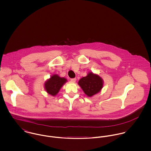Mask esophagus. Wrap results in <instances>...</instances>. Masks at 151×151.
I'll use <instances>...</instances> for the list:
<instances>
[{
	"label": "esophagus",
	"instance_id": "esophagus-1",
	"mask_svg": "<svg viewBox=\"0 0 151 151\" xmlns=\"http://www.w3.org/2000/svg\"><path fill=\"white\" fill-rule=\"evenodd\" d=\"M76 80H77V79H76V78H71V81L72 82H73V83H75V82L76 81Z\"/></svg>",
	"mask_w": 151,
	"mask_h": 151
}]
</instances>
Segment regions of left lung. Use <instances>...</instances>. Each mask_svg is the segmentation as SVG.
<instances>
[{
  "mask_svg": "<svg viewBox=\"0 0 151 151\" xmlns=\"http://www.w3.org/2000/svg\"><path fill=\"white\" fill-rule=\"evenodd\" d=\"M103 84L102 78L98 75L91 72L78 81V85L89 97L98 93L103 88Z\"/></svg>",
  "mask_w": 151,
  "mask_h": 151,
  "instance_id": "8db88e82",
  "label": "left lung"
}]
</instances>
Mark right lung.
<instances>
[{"label": "right lung", "mask_w": 151, "mask_h": 151, "mask_svg": "<svg viewBox=\"0 0 151 151\" xmlns=\"http://www.w3.org/2000/svg\"><path fill=\"white\" fill-rule=\"evenodd\" d=\"M66 81L67 80L65 78L54 74L45 83V89L49 94L55 96Z\"/></svg>", "instance_id": "1"}]
</instances>
